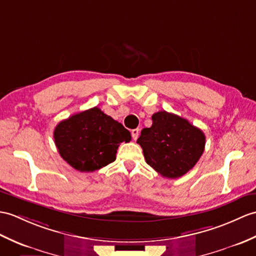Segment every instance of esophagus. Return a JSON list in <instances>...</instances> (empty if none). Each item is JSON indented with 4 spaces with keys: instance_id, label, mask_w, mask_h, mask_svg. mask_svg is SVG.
I'll return each mask as SVG.
<instances>
[{
    "instance_id": "34e87169",
    "label": "esophagus",
    "mask_w": 256,
    "mask_h": 256,
    "mask_svg": "<svg viewBox=\"0 0 256 256\" xmlns=\"http://www.w3.org/2000/svg\"><path fill=\"white\" fill-rule=\"evenodd\" d=\"M130 134H132V138L134 140H136L138 138V134H140V130L138 128H134L130 130Z\"/></svg>"
}]
</instances>
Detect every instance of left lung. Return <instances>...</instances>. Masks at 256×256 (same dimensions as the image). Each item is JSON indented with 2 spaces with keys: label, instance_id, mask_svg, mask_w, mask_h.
Instances as JSON below:
<instances>
[{
  "label": "left lung",
  "instance_id": "left-lung-1",
  "mask_svg": "<svg viewBox=\"0 0 256 256\" xmlns=\"http://www.w3.org/2000/svg\"><path fill=\"white\" fill-rule=\"evenodd\" d=\"M150 128H142L138 142L146 162L162 176L186 174L198 162L205 148V134L186 118L159 111Z\"/></svg>",
  "mask_w": 256,
  "mask_h": 256
}]
</instances>
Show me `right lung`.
Instances as JSON below:
<instances>
[{"instance_id": "right-lung-1", "label": "right lung", "mask_w": 256, "mask_h": 256, "mask_svg": "<svg viewBox=\"0 0 256 256\" xmlns=\"http://www.w3.org/2000/svg\"><path fill=\"white\" fill-rule=\"evenodd\" d=\"M53 136L61 157L80 172L96 171L114 162L121 142L132 138L121 123L97 106L61 121Z\"/></svg>"}]
</instances>
